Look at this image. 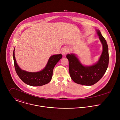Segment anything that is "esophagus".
Masks as SVG:
<instances>
[{
	"instance_id": "esophagus-1",
	"label": "esophagus",
	"mask_w": 120,
	"mask_h": 120,
	"mask_svg": "<svg viewBox=\"0 0 120 120\" xmlns=\"http://www.w3.org/2000/svg\"><path fill=\"white\" fill-rule=\"evenodd\" d=\"M69 49L68 47H65L62 49V54L64 55L67 54L68 52H69Z\"/></svg>"
}]
</instances>
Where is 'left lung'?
Listing matches in <instances>:
<instances>
[{
    "mask_svg": "<svg viewBox=\"0 0 120 120\" xmlns=\"http://www.w3.org/2000/svg\"><path fill=\"white\" fill-rule=\"evenodd\" d=\"M102 45V51L98 61L93 65H83L77 56L73 53L67 54L69 61V71L71 78L75 82L90 86L98 82L105 73L109 64L107 43L99 30H96Z\"/></svg>",
    "mask_w": 120,
    "mask_h": 120,
    "instance_id": "left-lung-1",
    "label": "left lung"
}]
</instances>
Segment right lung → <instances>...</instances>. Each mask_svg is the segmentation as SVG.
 Here are the masks:
<instances>
[{
    "label": "right lung",
    "mask_w": 120,
    "mask_h": 120,
    "mask_svg": "<svg viewBox=\"0 0 120 120\" xmlns=\"http://www.w3.org/2000/svg\"><path fill=\"white\" fill-rule=\"evenodd\" d=\"M62 58L61 54L51 56L44 69L37 72H30L23 70L19 67L15 58V48L13 52L14 66L16 74L23 82L33 86H42L50 82L52 79L54 68Z\"/></svg>",
    "instance_id": "right-lung-1"
}]
</instances>
